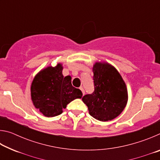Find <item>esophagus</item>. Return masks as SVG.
Listing matches in <instances>:
<instances>
[{
    "instance_id": "34e87169",
    "label": "esophagus",
    "mask_w": 160,
    "mask_h": 160,
    "mask_svg": "<svg viewBox=\"0 0 160 160\" xmlns=\"http://www.w3.org/2000/svg\"><path fill=\"white\" fill-rule=\"evenodd\" d=\"M80 90L81 91H82V94H83V95H84V94H85V90H84V88H82V87H80Z\"/></svg>"
}]
</instances>
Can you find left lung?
I'll use <instances>...</instances> for the list:
<instances>
[{
    "instance_id": "8db88e82",
    "label": "left lung",
    "mask_w": 160,
    "mask_h": 160,
    "mask_svg": "<svg viewBox=\"0 0 160 160\" xmlns=\"http://www.w3.org/2000/svg\"><path fill=\"white\" fill-rule=\"evenodd\" d=\"M94 90L86 94L82 102L89 113L97 120L108 121L117 117L128 102V91L122 77L108 63L97 62L92 68Z\"/></svg>"
}]
</instances>
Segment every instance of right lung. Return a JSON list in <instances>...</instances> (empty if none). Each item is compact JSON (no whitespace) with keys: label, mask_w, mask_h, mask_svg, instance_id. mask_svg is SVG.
<instances>
[{"label":"right lung","mask_w":160,"mask_h":160,"mask_svg":"<svg viewBox=\"0 0 160 160\" xmlns=\"http://www.w3.org/2000/svg\"><path fill=\"white\" fill-rule=\"evenodd\" d=\"M63 66H48L35 75L31 85V98L36 109L47 117L63 112L68 104L80 99L82 93L71 84L70 75L64 77Z\"/></svg>","instance_id":"add662e5"}]
</instances>
